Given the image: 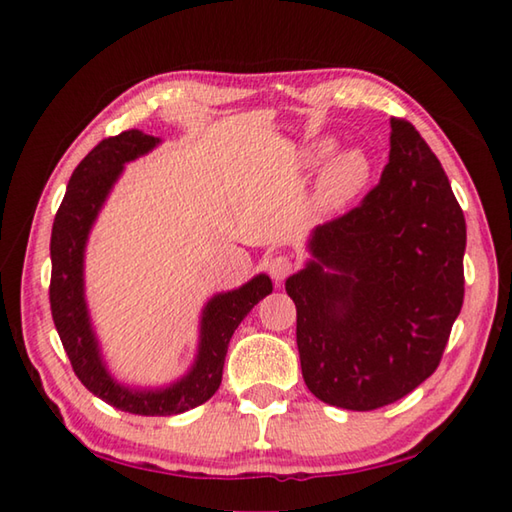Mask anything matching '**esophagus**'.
Wrapping results in <instances>:
<instances>
[{
	"mask_svg": "<svg viewBox=\"0 0 512 512\" xmlns=\"http://www.w3.org/2000/svg\"><path fill=\"white\" fill-rule=\"evenodd\" d=\"M266 268H268V275H271L275 282H282L284 277L291 275L293 262H291V257H287V255H273L271 259H268Z\"/></svg>",
	"mask_w": 512,
	"mask_h": 512,
	"instance_id": "esophagus-1",
	"label": "esophagus"
}]
</instances>
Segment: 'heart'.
<instances>
[{
  "instance_id": "1",
  "label": "heart",
  "mask_w": 512,
  "mask_h": 512,
  "mask_svg": "<svg viewBox=\"0 0 512 512\" xmlns=\"http://www.w3.org/2000/svg\"><path fill=\"white\" fill-rule=\"evenodd\" d=\"M336 144L332 140H320L309 149V162L320 164L334 153ZM372 178V162L361 149H348L336 153L325 164L318 180V203L325 210H341L359 198Z\"/></svg>"
}]
</instances>
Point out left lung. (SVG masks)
I'll use <instances>...</instances> for the list:
<instances>
[{
  "mask_svg": "<svg viewBox=\"0 0 512 512\" xmlns=\"http://www.w3.org/2000/svg\"><path fill=\"white\" fill-rule=\"evenodd\" d=\"M309 250L287 280L307 388L350 411L402 400L436 372L465 296V216L411 121L391 119L379 185Z\"/></svg>",
  "mask_w": 512,
  "mask_h": 512,
  "instance_id": "obj_1",
  "label": "left lung"
}]
</instances>
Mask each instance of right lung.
<instances>
[{"label": "right lung", "mask_w": 512, "mask_h": 512, "mask_svg": "<svg viewBox=\"0 0 512 512\" xmlns=\"http://www.w3.org/2000/svg\"><path fill=\"white\" fill-rule=\"evenodd\" d=\"M160 140L142 131H124L99 142L85 155L69 178L51 228V316L69 363L99 400L119 411L135 415H178L185 413L219 391L225 354L235 329L259 300L273 291L271 277L257 275L244 287L219 293L203 309L201 341L192 370L167 388H128L110 377L101 359L97 336L90 325L83 293V255L92 223L103 201L117 183L124 164L149 153Z\"/></svg>", "instance_id": "obj_1"}]
</instances>
